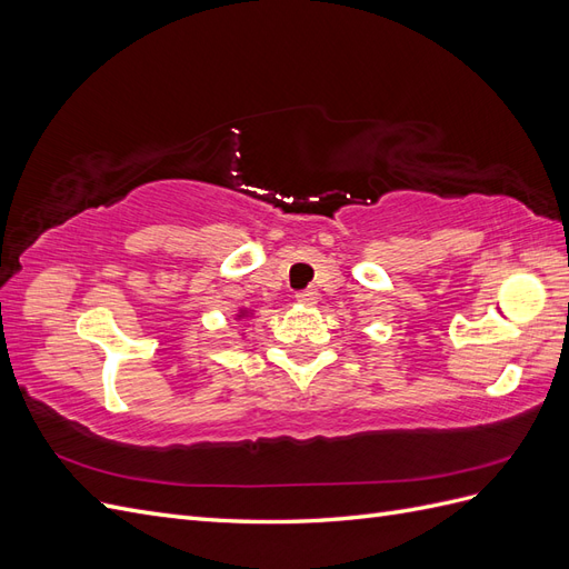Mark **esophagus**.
Returning a JSON list of instances; mask_svg holds the SVG:
<instances>
[{"mask_svg": "<svg viewBox=\"0 0 569 569\" xmlns=\"http://www.w3.org/2000/svg\"><path fill=\"white\" fill-rule=\"evenodd\" d=\"M297 301H299L301 306H316V301H318V291H313V289L299 291V295H297Z\"/></svg>", "mask_w": 569, "mask_h": 569, "instance_id": "34e87169", "label": "esophagus"}]
</instances>
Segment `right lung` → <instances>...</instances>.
Wrapping results in <instances>:
<instances>
[{
    "label": "right lung",
    "mask_w": 569,
    "mask_h": 569,
    "mask_svg": "<svg viewBox=\"0 0 569 569\" xmlns=\"http://www.w3.org/2000/svg\"><path fill=\"white\" fill-rule=\"evenodd\" d=\"M249 320V318H253V311H249V308H239L237 311V316H234V320Z\"/></svg>",
    "instance_id": "add662e5"
}]
</instances>
